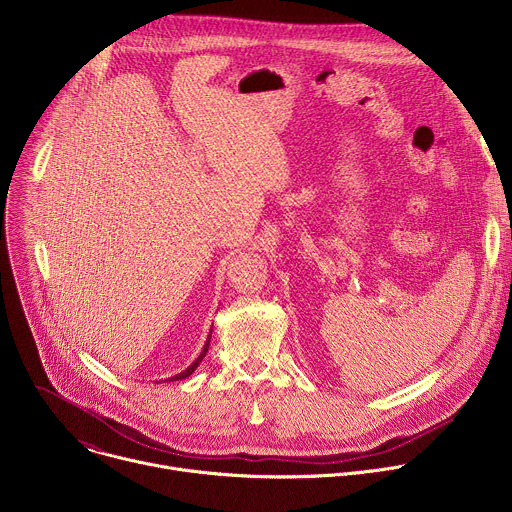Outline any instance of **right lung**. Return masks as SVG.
<instances>
[{"instance_id": "add662e5", "label": "right lung", "mask_w": 512, "mask_h": 512, "mask_svg": "<svg viewBox=\"0 0 512 512\" xmlns=\"http://www.w3.org/2000/svg\"><path fill=\"white\" fill-rule=\"evenodd\" d=\"M208 346H210V334H208V338H206V342H204V348H202V352L198 354V358L190 364V367L186 369V371H182V373H178L176 377H172V379H168V381H182V379H186V377H190L194 371H196V367H198V364L202 362V358L206 356V352H208Z\"/></svg>"}]
</instances>
